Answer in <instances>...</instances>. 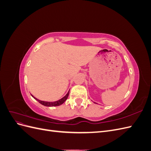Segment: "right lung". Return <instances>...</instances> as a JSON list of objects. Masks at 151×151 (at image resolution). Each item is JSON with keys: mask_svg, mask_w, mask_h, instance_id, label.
I'll list each match as a JSON object with an SVG mask.
<instances>
[{"mask_svg": "<svg viewBox=\"0 0 151 151\" xmlns=\"http://www.w3.org/2000/svg\"><path fill=\"white\" fill-rule=\"evenodd\" d=\"M70 91V90H69ZM69 91H68V92L67 93V94L64 97H63L62 98H61L60 99L58 100V101H53V102H48V101H41V100L36 98L35 97H34L33 95L31 94L32 97H33V98H35L36 101H38L40 104H42V105H44V106H60V105H61L62 104H63V103H64L68 96V94H69Z\"/></svg>", "mask_w": 151, "mask_h": 151, "instance_id": "right-lung-1", "label": "right lung"}]
</instances>
